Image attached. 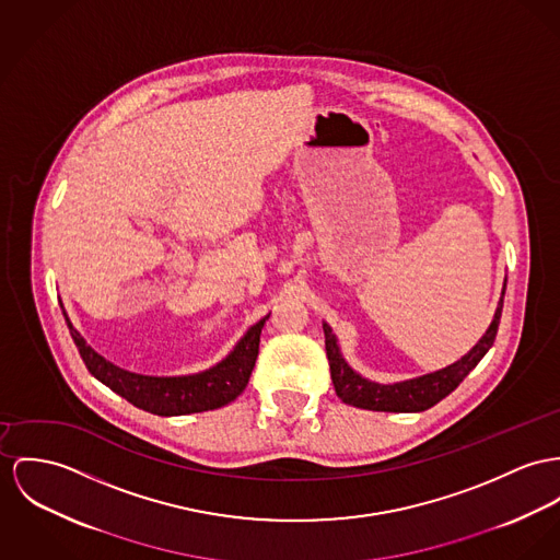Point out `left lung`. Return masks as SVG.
<instances>
[{
  "label": "left lung",
  "mask_w": 560,
  "mask_h": 560,
  "mask_svg": "<svg viewBox=\"0 0 560 560\" xmlns=\"http://www.w3.org/2000/svg\"><path fill=\"white\" fill-rule=\"evenodd\" d=\"M508 279L503 283L501 301L497 304L494 317L488 326V330L481 335V339L454 364L432 371L427 375L413 377V380H402L394 384H380L373 380L362 377L355 373L341 353L339 339L332 332V328L324 322V337H326V353L330 362V375L332 384L337 389V396L353 407L369 409V411H392V413H418L427 411L439 400H443L447 394H452L460 382L474 371L477 362L488 353V349L497 339L499 322H501V311H503V296H505Z\"/></svg>",
  "instance_id": "obj_1"
}]
</instances>
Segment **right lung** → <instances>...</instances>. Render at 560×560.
<instances>
[{
    "mask_svg": "<svg viewBox=\"0 0 560 560\" xmlns=\"http://www.w3.org/2000/svg\"><path fill=\"white\" fill-rule=\"evenodd\" d=\"M63 317L89 373L97 382L124 396L138 409L171 418L219 409L232 402L247 387L258 360L259 335L270 313L256 322L241 337V341L234 345V349L211 369L174 377L140 375L113 364L110 360L100 355L91 345H86L85 337L72 326L66 311Z\"/></svg>",
    "mask_w": 560,
    "mask_h": 560,
    "instance_id": "right-lung-1",
    "label": "right lung"
}]
</instances>
